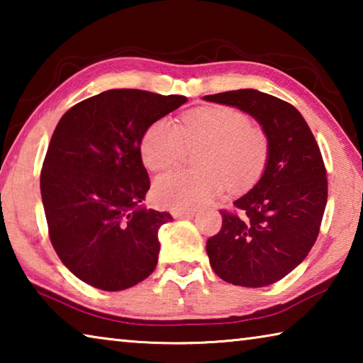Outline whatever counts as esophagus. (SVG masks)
Segmentation results:
<instances>
[{"instance_id":"1","label":"esophagus","mask_w":363,"mask_h":363,"mask_svg":"<svg viewBox=\"0 0 363 363\" xmlns=\"http://www.w3.org/2000/svg\"><path fill=\"white\" fill-rule=\"evenodd\" d=\"M174 219H184V218H194L195 211L194 210H173L171 211Z\"/></svg>"}]
</instances>
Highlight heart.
Segmentation results:
<instances>
[{"label": "heart", "instance_id": "1", "mask_svg": "<svg viewBox=\"0 0 363 363\" xmlns=\"http://www.w3.org/2000/svg\"><path fill=\"white\" fill-rule=\"evenodd\" d=\"M205 145L199 157L201 171L177 169L157 177L153 194L160 205L173 210H196L223 192L225 184L243 189L261 176L269 155V138L251 125L240 110L208 106L190 110L182 128L160 118L145 131L140 155L153 171L174 167L187 147Z\"/></svg>", "mask_w": 363, "mask_h": 363}]
</instances>
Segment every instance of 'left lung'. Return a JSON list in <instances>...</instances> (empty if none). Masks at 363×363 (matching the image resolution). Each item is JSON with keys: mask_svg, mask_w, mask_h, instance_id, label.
<instances>
[{"mask_svg": "<svg viewBox=\"0 0 363 363\" xmlns=\"http://www.w3.org/2000/svg\"><path fill=\"white\" fill-rule=\"evenodd\" d=\"M259 123L269 155L253 187L223 211V227L208 238L206 253L227 284L261 288L298 267L317 240L327 205V171L315 138L291 104L256 89L205 96Z\"/></svg>", "mask_w": 363, "mask_h": 363, "instance_id": "8db88e82", "label": "left lung"}]
</instances>
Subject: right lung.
I'll return each instance as SVG.
<instances>
[{
  "label": "right lung",
  "instance_id": "1",
  "mask_svg": "<svg viewBox=\"0 0 363 363\" xmlns=\"http://www.w3.org/2000/svg\"><path fill=\"white\" fill-rule=\"evenodd\" d=\"M187 102L140 89H110L67 110L43 163L40 189L49 238L79 280L121 291L157 266L158 229L173 220L143 205L150 179L145 131Z\"/></svg>",
  "mask_w": 363,
  "mask_h": 363
}]
</instances>
